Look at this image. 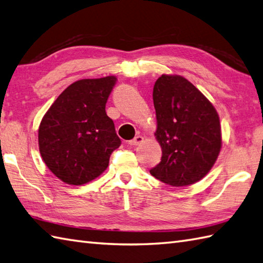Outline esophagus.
Here are the masks:
<instances>
[{"label":"esophagus","mask_w":263,"mask_h":263,"mask_svg":"<svg viewBox=\"0 0 263 263\" xmlns=\"http://www.w3.org/2000/svg\"><path fill=\"white\" fill-rule=\"evenodd\" d=\"M143 142H144V137L138 135L134 139H132V141H129V145L130 146H138V145H141Z\"/></svg>","instance_id":"1"}]
</instances>
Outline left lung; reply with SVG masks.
Returning a JSON list of instances; mask_svg holds the SVG:
<instances>
[{"mask_svg": "<svg viewBox=\"0 0 263 263\" xmlns=\"http://www.w3.org/2000/svg\"><path fill=\"white\" fill-rule=\"evenodd\" d=\"M161 162L152 176L172 186L194 184L212 170L223 145L213 103L181 75L162 74L153 89Z\"/></svg>", "mask_w": 263, "mask_h": 263, "instance_id": "left-lung-1", "label": "left lung"}]
</instances>
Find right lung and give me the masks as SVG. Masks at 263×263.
Here are the masks:
<instances>
[{
	"mask_svg": "<svg viewBox=\"0 0 263 263\" xmlns=\"http://www.w3.org/2000/svg\"><path fill=\"white\" fill-rule=\"evenodd\" d=\"M116 82L114 75L77 81L58 96L40 121V155L63 182L82 185L95 180L120 146L114 121L106 112Z\"/></svg>",
	"mask_w": 263,
	"mask_h": 263,
	"instance_id": "right-lung-1",
	"label": "right lung"
}]
</instances>
